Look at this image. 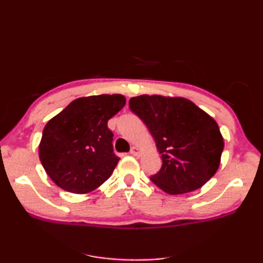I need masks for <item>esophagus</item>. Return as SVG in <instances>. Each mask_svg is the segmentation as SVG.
<instances>
[{
  "instance_id": "1",
  "label": "esophagus",
  "mask_w": 263,
  "mask_h": 263,
  "mask_svg": "<svg viewBox=\"0 0 263 263\" xmlns=\"http://www.w3.org/2000/svg\"><path fill=\"white\" fill-rule=\"evenodd\" d=\"M130 154L133 155V156H139V155L141 154V149L138 148V147H132Z\"/></svg>"
}]
</instances>
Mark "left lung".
<instances>
[{"label":"left lung","instance_id":"obj_1","mask_svg":"<svg viewBox=\"0 0 263 263\" xmlns=\"http://www.w3.org/2000/svg\"><path fill=\"white\" fill-rule=\"evenodd\" d=\"M144 122L163 159L150 177L168 194H184L203 186L220 165L224 139L217 122L190 99L140 95L128 102Z\"/></svg>","mask_w":263,"mask_h":263}]
</instances>
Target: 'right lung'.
I'll return each instance as SVG.
<instances>
[{"instance_id":"obj_1","label":"right lung","mask_w":263,"mask_h":263,"mask_svg":"<svg viewBox=\"0 0 263 263\" xmlns=\"http://www.w3.org/2000/svg\"><path fill=\"white\" fill-rule=\"evenodd\" d=\"M125 103L120 93L80 97L47 122L39 159L59 187L85 194L108 180L120 158L113 153L107 122Z\"/></svg>"}]
</instances>
